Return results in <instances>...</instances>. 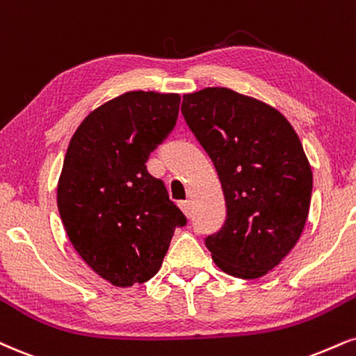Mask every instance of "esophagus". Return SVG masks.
Returning <instances> with one entry per match:
<instances>
[{
	"instance_id": "esophagus-1",
	"label": "esophagus",
	"mask_w": 356,
	"mask_h": 356,
	"mask_svg": "<svg viewBox=\"0 0 356 356\" xmlns=\"http://www.w3.org/2000/svg\"><path fill=\"white\" fill-rule=\"evenodd\" d=\"M179 207H181V211L184 212V216L186 217L192 216V207H191L189 200H181V202H179Z\"/></svg>"
}]
</instances>
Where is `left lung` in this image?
<instances>
[{"instance_id": "8db88e82", "label": "left lung", "mask_w": 356, "mask_h": 356, "mask_svg": "<svg viewBox=\"0 0 356 356\" xmlns=\"http://www.w3.org/2000/svg\"><path fill=\"white\" fill-rule=\"evenodd\" d=\"M181 111L225 197V224L205 245L229 275L264 277L298 242L310 211L314 175L300 139L275 108L229 88L184 94Z\"/></svg>"}]
</instances>
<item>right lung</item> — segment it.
I'll use <instances>...</instances> for the list:
<instances>
[{
  "label": "right lung",
  "instance_id": "obj_1",
  "mask_svg": "<svg viewBox=\"0 0 356 356\" xmlns=\"http://www.w3.org/2000/svg\"><path fill=\"white\" fill-rule=\"evenodd\" d=\"M179 104L174 92H124L86 115L67 145L59 216L81 259L115 286L156 275L175 227L187 222L145 167L174 129Z\"/></svg>",
  "mask_w": 356,
  "mask_h": 356
}]
</instances>
